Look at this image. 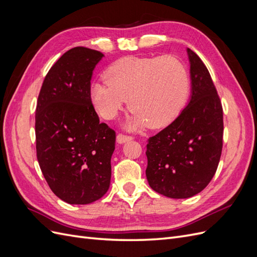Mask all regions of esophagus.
Here are the masks:
<instances>
[{"label":"esophagus","instance_id":"34e87169","mask_svg":"<svg viewBox=\"0 0 257 257\" xmlns=\"http://www.w3.org/2000/svg\"><path fill=\"white\" fill-rule=\"evenodd\" d=\"M134 137L133 136H130V135H126V134H118L116 135V142H118L119 144H123V143H126L128 141H132Z\"/></svg>","mask_w":257,"mask_h":257}]
</instances>
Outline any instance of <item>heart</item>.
Listing matches in <instances>:
<instances>
[{
  "instance_id": "b5f03b06",
  "label": "heart",
  "mask_w": 257,
  "mask_h": 257,
  "mask_svg": "<svg viewBox=\"0 0 257 257\" xmlns=\"http://www.w3.org/2000/svg\"><path fill=\"white\" fill-rule=\"evenodd\" d=\"M105 80L92 85L93 106L110 120L128 98L133 128L166 125L181 112L190 94L188 69L173 56L122 58L107 69Z\"/></svg>"
}]
</instances>
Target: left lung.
I'll return each instance as SVG.
<instances>
[{"mask_svg":"<svg viewBox=\"0 0 257 257\" xmlns=\"http://www.w3.org/2000/svg\"><path fill=\"white\" fill-rule=\"evenodd\" d=\"M192 97L177 119L150 137L146 176L169 198H189L213 178L223 148V108L204 62L188 49Z\"/></svg>","mask_w":257,"mask_h":257,"instance_id":"8db88e82","label":"left lung"}]
</instances>
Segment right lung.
I'll return each instance as SVG.
<instances>
[{"label":"right lung","instance_id":"obj_1","mask_svg":"<svg viewBox=\"0 0 257 257\" xmlns=\"http://www.w3.org/2000/svg\"><path fill=\"white\" fill-rule=\"evenodd\" d=\"M103 56L69 49L49 69L37 98V161L51 191L67 204L93 203L109 188L115 132L99 122L90 82Z\"/></svg>","mask_w":257,"mask_h":257}]
</instances>
